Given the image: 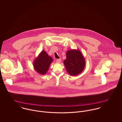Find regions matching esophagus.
Here are the masks:
<instances>
[{"label": "esophagus", "instance_id": "esophagus-1", "mask_svg": "<svg viewBox=\"0 0 122 122\" xmlns=\"http://www.w3.org/2000/svg\"><path fill=\"white\" fill-rule=\"evenodd\" d=\"M61 58H59V59H57L56 60V62L58 63H60L61 62Z\"/></svg>", "mask_w": 122, "mask_h": 122}]
</instances>
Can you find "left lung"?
I'll return each mask as SVG.
<instances>
[{"instance_id":"8db88e82","label":"left lung","mask_w":122,"mask_h":122,"mask_svg":"<svg viewBox=\"0 0 122 122\" xmlns=\"http://www.w3.org/2000/svg\"><path fill=\"white\" fill-rule=\"evenodd\" d=\"M64 64L67 72L72 76H76L81 73L86 66L85 58L79 49L68 51Z\"/></svg>"}]
</instances>
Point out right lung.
I'll use <instances>...</instances> for the list:
<instances>
[{"instance_id":"1","label":"right lung","mask_w":122,"mask_h":122,"mask_svg":"<svg viewBox=\"0 0 122 122\" xmlns=\"http://www.w3.org/2000/svg\"><path fill=\"white\" fill-rule=\"evenodd\" d=\"M52 61V58L49 56L46 51L43 50L33 61L34 69L38 73L44 75L47 73Z\"/></svg>"}]
</instances>
